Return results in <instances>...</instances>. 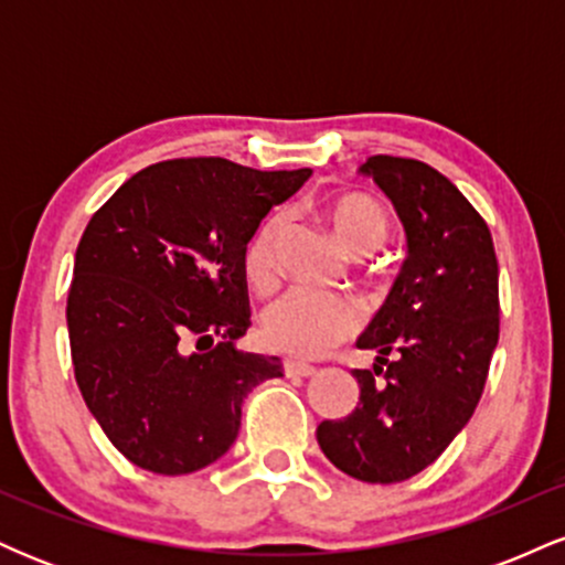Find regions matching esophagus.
I'll return each instance as SVG.
<instances>
[{
  "mask_svg": "<svg viewBox=\"0 0 565 565\" xmlns=\"http://www.w3.org/2000/svg\"><path fill=\"white\" fill-rule=\"evenodd\" d=\"M284 372H287V377H313L319 369L305 364V361H295V359H287L284 361Z\"/></svg>",
  "mask_w": 565,
  "mask_h": 565,
  "instance_id": "obj_1",
  "label": "esophagus"
}]
</instances>
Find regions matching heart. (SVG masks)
Instances as JSON below:
<instances>
[{"label": "heart", "mask_w": 565, "mask_h": 565, "mask_svg": "<svg viewBox=\"0 0 565 565\" xmlns=\"http://www.w3.org/2000/svg\"><path fill=\"white\" fill-rule=\"evenodd\" d=\"M337 242L350 255H372L385 244L387 223L385 210L364 193H340L323 206ZM281 215H270L252 233L244 246V278L249 287L270 289L276 281V244L281 236ZM361 316L348 297L321 295V291H289L270 305L263 316V337L270 348L297 359H321L329 350L355 334Z\"/></svg>", "instance_id": "1"}]
</instances>
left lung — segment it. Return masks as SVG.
Returning a JSON list of instances; mask_svg holds the SVG:
<instances>
[{
	"mask_svg": "<svg viewBox=\"0 0 565 565\" xmlns=\"http://www.w3.org/2000/svg\"><path fill=\"white\" fill-rule=\"evenodd\" d=\"M359 174L393 201L408 255L355 340L377 353L374 369L350 372L359 406L323 419L316 438L350 478L398 483L436 462L481 401L499 340V265L489 225L438 170L372 157Z\"/></svg>",
	"mask_w": 565,
	"mask_h": 565,
	"instance_id": "1",
	"label": "left lung"
}]
</instances>
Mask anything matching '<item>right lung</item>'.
<instances>
[{"instance_id":"add662e5","label":"right lung","mask_w":565,"mask_h":565,"mask_svg":"<svg viewBox=\"0 0 565 565\" xmlns=\"http://www.w3.org/2000/svg\"><path fill=\"white\" fill-rule=\"evenodd\" d=\"M310 170L172 159L127 180L84 228L68 291L76 385L129 462L196 472L231 449L246 393L278 355L236 348L249 327L244 246Z\"/></svg>"}]
</instances>
